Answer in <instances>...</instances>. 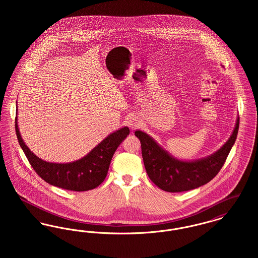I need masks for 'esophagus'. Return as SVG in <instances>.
I'll return each mask as SVG.
<instances>
[{"label":"esophagus","instance_id":"esophagus-1","mask_svg":"<svg viewBox=\"0 0 258 258\" xmlns=\"http://www.w3.org/2000/svg\"><path fill=\"white\" fill-rule=\"evenodd\" d=\"M127 124H128L130 126H132L133 128H135V127H136V126H137L139 123H138V122H137V120H135V119H134V118H132V119H130V120H128Z\"/></svg>","mask_w":258,"mask_h":258}]
</instances>
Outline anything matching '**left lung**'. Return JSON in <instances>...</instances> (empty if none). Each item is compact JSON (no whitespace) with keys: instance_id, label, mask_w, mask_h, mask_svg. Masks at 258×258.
<instances>
[{"instance_id":"1","label":"left lung","mask_w":258,"mask_h":258,"mask_svg":"<svg viewBox=\"0 0 258 258\" xmlns=\"http://www.w3.org/2000/svg\"><path fill=\"white\" fill-rule=\"evenodd\" d=\"M239 123L238 117L230 138L218 152L194 161L173 158L147 134L136 131L135 135L141 142L142 158L149 178L162 190L168 192L186 191L207 184L216 177L227 159L237 138Z\"/></svg>"}]
</instances>
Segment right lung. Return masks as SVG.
Wrapping results in <instances>:
<instances>
[{"label": "right lung", "instance_id": "add662e5", "mask_svg": "<svg viewBox=\"0 0 258 258\" xmlns=\"http://www.w3.org/2000/svg\"><path fill=\"white\" fill-rule=\"evenodd\" d=\"M15 132L20 147L37 175L48 184L74 191L93 189L104 181L115 151L130 135V128L123 126L108 135L84 158L69 163H53L39 159L25 145L18 130L17 117Z\"/></svg>", "mask_w": 258, "mask_h": 258}]
</instances>
